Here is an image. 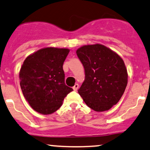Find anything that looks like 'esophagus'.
<instances>
[{"label": "esophagus", "instance_id": "1", "mask_svg": "<svg viewBox=\"0 0 150 150\" xmlns=\"http://www.w3.org/2000/svg\"><path fill=\"white\" fill-rule=\"evenodd\" d=\"M78 87H79V85H78V84L76 83L75 85H74V87H73V90L74 91H77V89H78Z\"/></svg>", "mask_w": 150, "mask_h": 150}]
</instances>
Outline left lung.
Returning <instances> with one entry per match:
<instances>
[{
  "instance_id": "1",
  "label": "left lung",
  "mask_w": 150,
  "mask_h": 150,
  "mask_svg": "<svg viewBox=\"0 0 150 150\" xmlns=\"http://www.w3.org/2000/svg\"><path fill=\"white\" fill-rule=\"evenodd\" d=\"M76 53L85 75L78 93L94 111L110 109L120 100L128 83L123 59L112 50L98 44L82 46Z\"/></svg>"
}]
</instances>
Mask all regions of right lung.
Returning <instances> with one entry per match:
<instances>
[{
  "label": "right lung",
  "mask_w": 150,
  "mask_h": 150,
  "mask_svg": "<svg viewBox=\"0 0 150 150\" xmlns=\"http://www.w3.org/2000/svg\"><path fill=\"white\" fill-rule=\"evenodd\" d=\"M68 49L44 48L29 56L20 71V87L32 108L47 115L61 106L64 98L73 90L65 83L63 65Z\"/></svg>",
  "instance_id": "obj_1"
}]
</instances>
